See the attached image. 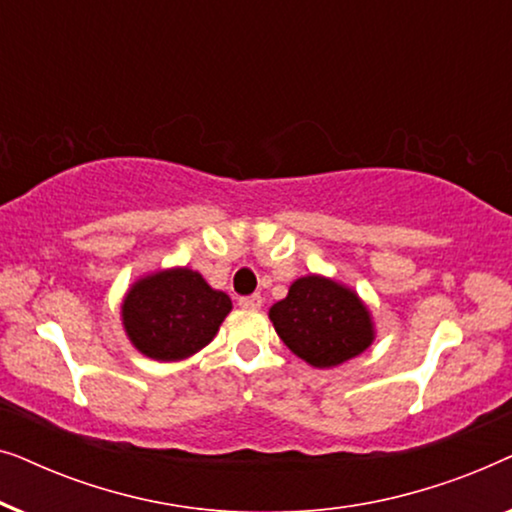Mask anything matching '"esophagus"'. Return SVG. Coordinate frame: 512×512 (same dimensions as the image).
I'll list each match as a JSON object with an SVG mask.
<instances>
[{"label":"esophagus","mask_w":512,"mask_h":512,"mask_svg":"<svg viewBox=\"0 0 512 512\" xmlns=\"http://www.w3.org/2000/svg\"><path fill=\"white\" fill-rule=\"evenodd\" d=\"M237 303H240L242 307H249V310H256V307L263 305V298L258 296V293H254V296H244V298H240V300H237Z\"/></svg>","instance_id":"esophagus-1"}]
</instances>
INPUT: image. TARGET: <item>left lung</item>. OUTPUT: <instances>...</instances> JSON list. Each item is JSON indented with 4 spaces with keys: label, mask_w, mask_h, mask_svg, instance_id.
Wrapping results in <instances>:
<instances>
[{
    "label": "left lung",
    "mask_w": 512,
    "mask_h": 512,
    "mask_svg": "<svg viewBox=\"0 0 512 512\" xmlns=\"http://www.w3.org/2000/svg\"><path fill=\"white\" fill-rule=\"evenodd\" d=\"M284 345L317 368H331L373 342L368 310L345 286L310 275L291 284L289 296L270 307Z\"/></svg>",
    "instance_id": "left-lung-1"
}]
</instances>
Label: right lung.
<instances>
[{
    "label": "right lung",
    "mask_w": 512,
    "mask_h": 512,
    "mask_svg": "<svg viewBox=\"0 0 512 512\" xmlns=\"http://www.w3.org/2000/svg\"><path fill=\"white\" fill-rule=\"evenodd\" d=\"M230 307L226 293L214 291L198 272L177 268L132 286L123 324L142 354L179 361L209 345Z\"/></svg>",
    "instance_id": "obj_1"
}]
</instances>
